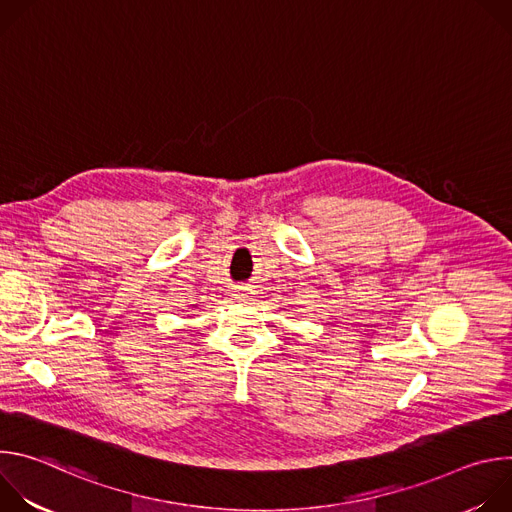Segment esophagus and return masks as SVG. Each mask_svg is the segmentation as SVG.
Listing matches in <instances>:
<instances>
[{
  "mask_svg": "<svg viewBox=\"0 0 512 512\" xmlns=\"http://www.w3.org/2000/svg\"><path fill=\"white\" fill-rule=\"evenodd\" d=\"M233 296H235L239 302H249V300L253 298V289L239 285V287L235 289V294H233Z\"/></svg>",
  "mask_w": 512,
  "mask_h": 512,
  "instance_id": "obj_1",
  "label": "esophagus"
}]
</instances>
